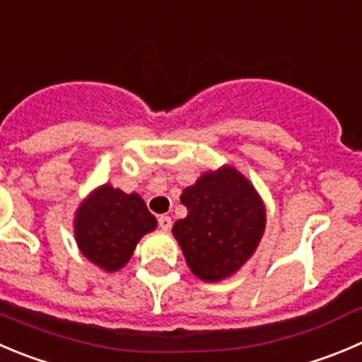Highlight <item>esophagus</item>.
<instances>
[{
	"label": "esophagus",
	"mask_w": 362,
	"mask_h": 362,
	"mask_svg": "<svg viewBox=\"0 0 362 362\" xmlns=\"http://www.w3.org/2000/svg\"><path fill=\"white\" fill-rule=\"evenodd\" d=\"M158 223H160L161 229L168 230L172 227V218L168 215H160L158 216Z\"/></svg>",
	"instance_id": "34e87169"
}]
</instances>
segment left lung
Returning <instances> with one entry per match:
<instances>
[{
    "instance_id": "8db88e82",
    "label": "left lung",
    "mask_w": 362,
    "mask_h": 362,
    "mask_svg": "<svg viewBox=\"0 0 362 362\" xmlns=\"http://www.w3.org/2000/svg\"><path fill=\"white\" fill-rule=\"evenodd\" d=\"M181 202L188 215L174 223L172 235L192 274L206 282L235 275L256 252L267 227V208L254 185L222 165L185 188Z\"/></svg>"
}]
</instances>
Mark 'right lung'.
Masks as SVG:
<instances>
[{
	"mask_svg": "<svg viewBox=\"0 0 362 362\" xmlns=\"http://www.w3.org/2000/svg\"><path fill=\"white\" fill-rule=\"evenodd\" d=\"M139 194L101 185L81 201L74 215V238L80 252L105 272L127 264L142 236L156 229Z\"/></svg>",
	"mask_w": 362,
	"mask_h": 362,
	"instance_id": "right-lung-1",
	"label": "right lung"
}]
</instances>
